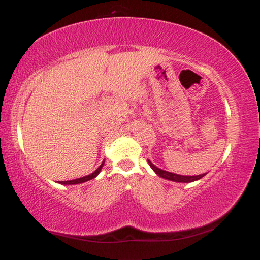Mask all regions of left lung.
Here are the masks:
<instances>
[{"label": "left lung", "instance_id": "left-lung-1", "mask_svg": "<svg viewBox=\"0 0 260 260\" xmlns=\"http://www.w3.org/2000/svg\"><path fill=\"white\" fill-rule=\"evenodd\" d=\"M148 162H149V165H150L151 169L155 171L157 175H159L160 178L171 180V181H174V182H184V183L192 182V181H196V180L202 179L206 174V173H204V174H200V175H180V174L167 172V171L159 169V167L153 165L149 159H148Z\"/></svg>", "mask_w": 260, "mask_h": 260}]
</instances>
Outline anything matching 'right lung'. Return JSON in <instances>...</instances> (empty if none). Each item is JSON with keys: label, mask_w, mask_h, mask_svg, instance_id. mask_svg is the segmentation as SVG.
Masks as SVG:
<instances>
[{"label": "right lung", "mask_w": 260, "mask_h": 260, "mask_svg": "<svg viewBox=\"0 0 260 260\" xmlns=\"http://www.w3.org/2000/svg\"><path fill=\"white\" fill-rule=\"evenodd\" d=\"M103 165H104V161L99 166L98 170H95L93 173L89 174V175H86V177H82V178H79V179H74V180H70V181H59V183H61V184H78V183H82V182L89 181V180L98 177V174L101 172V170H102Z\"/></svg>", "instance_id": "obj_1"}]
</instances>
